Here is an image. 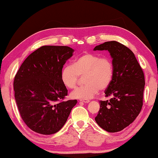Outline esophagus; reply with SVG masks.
I'll use <instances>...</instances> for the list:
<instances>
[{
	"label": "esophagus",
	"instance_id": "34e87169",
	"mask_svg": "<svg viewBox=\"0 0 158 158\" xmlns=\"http://www.w3.org/2000/svg\"><path fill=\"white\" fill-rule=\"evenodd\" d=\"M80 102H83V103H89L90 101L89 100H87V99H83V100H80Z\"/></svg>",
	"mask_w": 158,
	"mask_h": 158
}]
</instances>
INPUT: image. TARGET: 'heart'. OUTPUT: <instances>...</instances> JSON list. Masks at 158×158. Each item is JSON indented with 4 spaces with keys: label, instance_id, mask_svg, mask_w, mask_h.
Returning <instances> with one entry per match:
<instances>
[{
    "label": "heart",
    "instance_id": "heart-1",
    "mask_svg": "<svg viewBox=\"0 0 158 158\" xmlns=\"http://www.w3.org/2000/svg\"><path fill=\"white\" fill-rule=\"evenodd\" d=\"M84 75V83L86 85L71 93L73 99H91L98 94L99 89L103 91L110 86L114 76L111 59L91 53L82 54L74 59L72 65L63 67L60 79L65 87L73 89L76 87L79 76Z\"/></svg>",
    "mask_w": 158,
    "mask_h": 158
}]
</instances>
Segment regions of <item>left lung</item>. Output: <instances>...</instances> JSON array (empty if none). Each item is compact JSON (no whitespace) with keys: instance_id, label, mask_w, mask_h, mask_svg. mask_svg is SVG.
Masks as SVG:
<instances>
[{"instance_id":"left-lung-1","label":"left lung","mask_w":158,"mask_h":158,"mask_svg":"<svg viewBox=\"0 0 158 158\" xmlns=\"http://www.w3.org/2000/svg\"><path fill=\"white\" fill-rule=\"evenodd\" d=\"M93 50H108L112 59L114 76L106 89L110 100L100 101L96 123L108 132L123 130L136 119L143 106L144 76L132 51L115 41L95 46Z\"/></svg>"}]
</instances>
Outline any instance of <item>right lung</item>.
<instances>
[{
  "label": "right lung",
  "instance_id": "1",
  "mask_svg": "<svg viewBox=\"0 0 158 158\" xmlns=\"http://www.w3.org/2000/svg\"><path fill=\"white\" fill-rule=\"evenodd\" d=\"M73 52L68 46H42L24 60L16 73L14 87L18 110L35 132L56 133L77 104L76 99L60 102L67 95L60 73Z\"/></svg>",
  "mask_w": 158,
  "mask_h": 158
}]
</instances>
